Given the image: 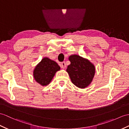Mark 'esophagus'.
I'll return each mask as SVG.
<instances>
[{
  "instance_id": "34e87169",
  "label": "esophagus",
  "mask_w": 129,
  "mask_h": 129,
  "mask_svg": "<svg viewBox=\"0 0 129 129\" xmlns=\"http://www.w3.org/2000/svg\"><path fill=\"white\" fill-rule=\"evenodd\" d=\"M60 67L62 69H65L66 67V64H65V62H61V64H60Z\"/></svg>"
}]
</instances>
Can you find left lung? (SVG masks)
<instances>
[{
    "mask_svg": "<svg viewBox=\"0 0 129 129\" xmlns=\"http://www.w3.org/2000/svg\"><path fill=\"white\" fill-rule=\"evenodd\" d=\"M69 60L70 64L68 66L67 71L71 82L77 87L85 88L93 79L95 72L94 65L87 59L76 54L71 55Z\"/></svg>",
    "mask_w": 129,
    "mask_h": 129,
    "instance_id": "8db88e82",
    "label": "left lung"
}]
</instances>
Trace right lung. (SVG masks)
Segmentation results:
<instances>
[{"label": "right lung", "instance_id": "obj_1", "mask_svg": "<svg viewBox=\"0 0 129 129\" xmlns=\"http://www.w3.org/2000/svg\"><path fill=\"white\" fill-rule=\"evenodd\" d=\"M60 70V67L55 61L44 57L35 67L33 75L37 83L42 86H46L51 82L55 73Z\"/></svg>", "mask_w": 129, "mask_h": 129}]
</instances>
